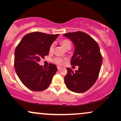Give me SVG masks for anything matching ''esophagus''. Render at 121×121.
I'll return each mask as SVG.
<instances>
[{"mask_svg":"<svg viewBox=\"0 0 121 121\" xmlns=\"http://www.w3.org/2000/svg\"><path fill=\"white\" fill-rule=\"evenodd\" d=\"M61 69V67H60V66H57V69H58V70H60Z\"/></svg>","mask_w":121,"mask_h":121,"instance_id":"obj_1","label":"esophagus"}]
</instances>
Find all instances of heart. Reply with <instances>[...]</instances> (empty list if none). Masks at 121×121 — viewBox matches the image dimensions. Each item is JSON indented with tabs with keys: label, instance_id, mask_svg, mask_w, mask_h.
<instances>
[{
	"label": "heart",
	"instance_id": "b5f03b06",
	"mask_svg": "<svg viewBox=\"0 0 121 121\" xmlns=\"http://www.w3.org/2000/svg\"><path fill=\"white\" fill-rule=\"evenodd\" d=\"M60 44L62 45L65 49L67 50L69 48H71V42L69 40L64 39L60 41ZM54 50V44H52L49 47V53H52ZM66 60L65 59H62L61 57H56L53 60V62L56 64L59 65H63L65 63V61Z\"/></svg>",
	"mask_w": 121,
	"mask_h": 121
}]
</instances>
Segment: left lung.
Returning <instances> with one entry per match:
<instances>
[{"instance_id": "left-lung-1", "label": "left lung", "mask_w": 121, "mask_h": 121, "mask_svg": "<svg viewBox=\"0 0 121 121\" xmlns=\"http://www.w3.org/2000/svg\"><path fill=\"white\" fill-rule=\"evenodd\" d=\"M74 45V52L70 64L78 66L73 72L67 68L64 81L66 87L75 93L87 91L97 81L102 63V57L98 44L91 36L78 31L65 34Z\"/></svg>"}]
</instances>
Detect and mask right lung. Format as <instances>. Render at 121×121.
Returning a JSON list of instances; mask_svg holds the SVG:
<instances>
[{"label": "right lung", "mask_w": 121, "mask_h": 121, "mask_svg": "<svg viewBox=\"0 0 121 121\" xmlns=\"http://www.w3.org/2000/svg\"><path fill=\"white\" fill-rule=\"evenodd\" d=\"M59 34L35 32L22 38L15 51L14 67L22 82L29 89L42 91L49 86L57 66L50 63L44 68L38 62L49 53V47Z\"/></svg>", "instance_id": "right-lung-1"}]
</instances>
